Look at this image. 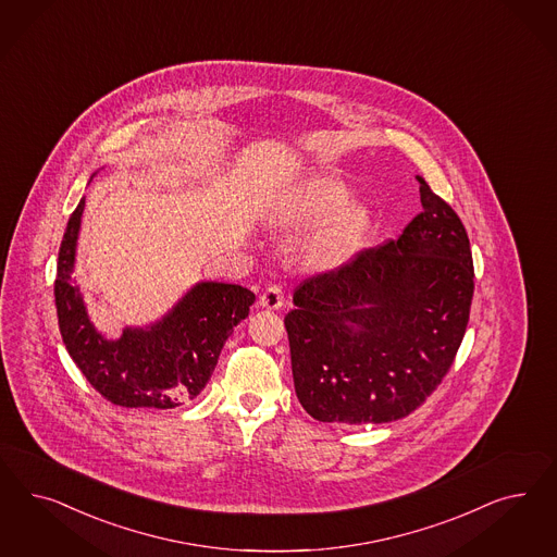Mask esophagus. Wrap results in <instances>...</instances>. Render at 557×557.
Listing matches in <instances>:
<instances>
[{
    "label": "esophagus",
    "instance_id": "34e87169",
    "mask_svg": "<svg viewBox=\"0 0 557 557\" xmlns=\"http://www.w3.org/2000/svg\"><path fill=\"white\" fill-rule=\"evenodd\" d=\"M260 307L262 309H281L285 306V295H283V288L272 285L267 288L262 295H260Z\"/></svg>",
    "mask_w": 557,
    "mask_h": 557
}]
</instances>
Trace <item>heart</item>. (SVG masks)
<instances>
[{"mask_svg": "<svg viewBox=\"0 0 557 557\" xmlns=\"http://www.w3.org/2000/svg\"><path fill=\"white\" fill-rule=\"evenodd\" d=\"M350 198L352 190L342 180H301L276 200L270 221L281 230H307L320 223L307 242V256L320 267L334 269L364 248L373 227L371 211Z\"/></svg>", "mask_w": 557, "mask_h": 557, "instance_id": "b5f03b06", "label": "heart"}]
</instances>
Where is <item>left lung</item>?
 <instances>
[{
  "label": "left lung",
  "mask_w": 557,
  "mask_h": 557,
  "mask_svg": "<svg viewBox=\"0 0 557 557\" xmlns=\"http://www.w3.org/2000/svg\"><path fill=\"white\" fill-rule=\"evenodd\" d=\"M420 180L397 242L318 274L285 315L295 394L320 422L383 424L436 389L466 336L473 260L461 219Z\"/></svg>",
  "instance_id": "obj_1"
}]
</instances>
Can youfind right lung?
Segmentation results:
<instances>
[{"mask_svg": "<svg viewBox=\"0 0 557 557\" xmlns=\"http://www.w3.org/2000/svg\"><path fill=\"white\" fill-rule=\"evenodd\" d=\"M84 207L86 198L67 221L54 281L59 330L70 357L91 387L116 406L170 410L188 404L209 383L223 344L248 318L256 295L239 285L198 281L156 322L126 325L119 338H108L91 322L73 274Z\"/></svg>", "mask_w": 557, "mask_h": 557, "instance_id": "1", "label": "right lung"}]
</instances>
